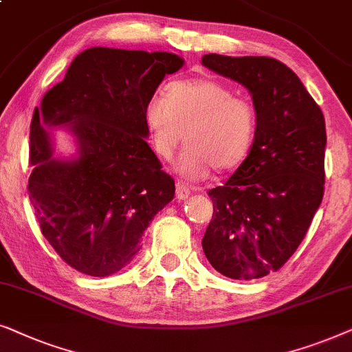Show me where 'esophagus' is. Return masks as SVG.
Returning <instances> with one entry per match:
<instances>
[{
    "instance_id": "esophagus-1",
    "label": "esophagus",
    "mask_w": 352,
    "mask_h": 352,
    "mask_svg": "<svg viewBox=\"0 0 352 352\" xmlns=\"http://www.w3.org/2000/svg\"><path fill=\"white\" fill-rule=\"evenodd\" d=\"M190 195V189L182 182H176V199L177 200H186Z\"/></svg>"
}]
</instances>
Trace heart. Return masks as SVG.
I'll return each mask as SVG.
<instances>
[{
  "mask_svg": "<svg viewBox=\"0 0 352 352\" xmlns=\"http://www.w3.org/2000/svg\"><path fill=\"white\" fill-rule=\"evenodd\" d=\"M151 146L162 160H171L182 139L186 151L176 170L186 179L201 181L211 170L228 173L245 160L256 131V110L234 91L213 80L173 81L163 99H152L144 112Z\"/></svg>",
  "mask_w": 352,
  "mask_h": 352,
  "instance_id": "b5f03b06",
  "label": "heart"
}]
</instances>
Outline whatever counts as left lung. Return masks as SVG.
Returning <instances> with one entry per match:
<instances>
[{
    "instance_id": "obj_1",
    "label": "left lung",
    "mask_w": 352,
    "mask_h": 352,
    "mask_svg": "<svg viewBox=\"0 0 352 352\" xmlns=\"http://www.w3.org/2000/svg\"><path fill=\"white\" fill-rule=\"evenodd\" d=\"M201 64L243 85L256 110V131L224 186L208 190L213 218L201 239L216 271L253 280L285 264L324 197L325 118L305 85L272 57L206 54Z\"/></svg>"
}]
</instances>
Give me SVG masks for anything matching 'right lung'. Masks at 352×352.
I'll use <instances>...</instances> for the list:
<instances>
[{
    "instance_id": "obj_1",
    "label": "right lung",
    "mask_w": 352,
    "mask_h": 352,
    "mask_svg": "<svg viewBox=\"0 0 352 352\" xmlns=\"http://www.w3.org/2000/svg\"><path fill=\"white\" fill-rule=\"evenodd\" d=\"M182 65L171 52L89 47L33 112L28 195L41 234L78 272L105 277L126 266L175 197V181L146 141L144 112ZM40 119L74 134L76 157H54Z\"/></svg>"
}]
</instances>
